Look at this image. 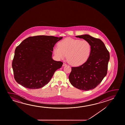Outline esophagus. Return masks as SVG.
<instances>
[{"instance_id":"34e87169","label":"esophagus","mask_w":125,"mask_h":125,"mask_svg":"<svg viewBox=\"0 0 125 125\" xmlns=\"http://www.w3.org/2000/svg\"><path fill=\"white\" fill-rule=\"evenodd\" d=\"M65 65H66V63H63V66H64Z\"/></svg>"}]
</instances>
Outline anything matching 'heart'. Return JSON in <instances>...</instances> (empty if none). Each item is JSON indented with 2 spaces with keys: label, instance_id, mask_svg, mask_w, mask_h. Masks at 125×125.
Listing matches in <instances>:
<instances>
[{
  "label": "heart",
  "instance_id": "b5f03b06",
  "mask_svg": "<svg viewBox=\"0 0 125 125\" xmlns=\"http://www.w3.org/2000/svg\"><path fill=\"white\" fill-rule=\"evenodd\" d=\"M54 47L53 53L58 59H63L66 55L68 63L72 65H81L87 62L91 52V45L86 40L67 38Z\"/></svg>",
  "mask_w": 125,
  "mask_h": 125
}]
</instances>
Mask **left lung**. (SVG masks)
Returning <instances> with one entry per match:
<instances>
[{
  "mask_svg": "<svg viewBox=\"0 0 125 125\" xmlns=\"http://www.w3.org/2000/svg\"><path fill=\"white\" fill-rule=\"evenodd\" d=\"M88 41L91 45L90 57L82 65L72 67L69 79L73 86L80 90L94 89L106 75L110 55L100 39L90 35L77 36Z\"/></svg>",
  "mask_w": 125,
  "mask_h": 125,
  "instance_id": "8db88e82",
  "label": "left lung"
}]
</instances>
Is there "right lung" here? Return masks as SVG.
Instances as JSON below:
<instances>
[{
    "mask_svg": "<svg viewBox=\"0 0 125 125\" xmlns=\"http://www.w3.org/2000/svg\"><path fill=\"white\" fill-rule=\"evenodd\" d=\"M62 38L41 35L23 40L16 47L12 60L16 81L30 89L41 88L49 82L55 72L63 63L52 58L53 47Z\"/></svg>",
    "mask_w": 125,
    "mask_h": 125,
    "instance_id": "1",
    "label": "right lung"
}]
</instances>
